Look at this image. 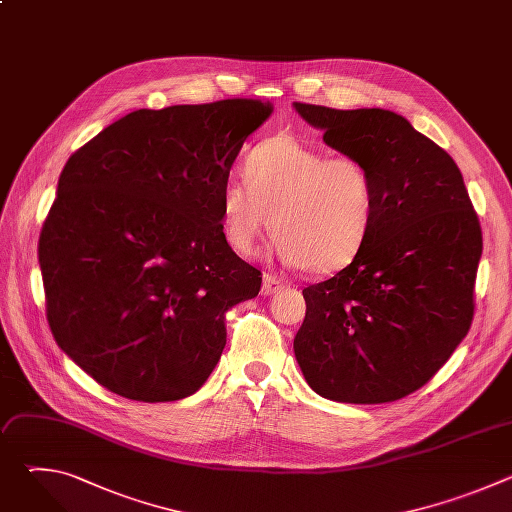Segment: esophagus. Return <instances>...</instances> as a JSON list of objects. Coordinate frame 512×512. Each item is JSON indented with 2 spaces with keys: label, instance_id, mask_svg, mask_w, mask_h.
Returning <instances> with one entry per match:
<instances>
[{
  "label": "esophagus",
  "instance_id": "1",
  "mask_svg": "<svg viewBox=\"0 0 512 512\" xmlns=\"http://www.w3.org/2000/svg\"><path fill=\"white\" fill-rule=\"evenodd\" d=\"M283 287V279L271 273H263V285H261V294L263 296H273L277 291H281Z\"/></svg>",
  "mask_w": 512,
  "mask_h": 512
}]
</instances>
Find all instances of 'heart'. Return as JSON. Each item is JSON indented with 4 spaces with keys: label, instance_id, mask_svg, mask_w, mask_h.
<instances>
[{
    "label": "heart",
    "instance_id": "b5f03b06",
    "mask_svg": "<svg viewBox=\"0 0 512 512\" xmlns=\"http://www.w3.org/2000/svg\"><path fill=\"white\" fill-rule=\"evenodd\" d=\"M245 180L229 182L221 196L223 237L243 257L253 255L269 229L283 263L332 275L356 259L371 235L377 194L360 158L332 156L281 133L251 150Z\"/></svg>",
    "mask_w": 512,
    "mask_h": 512
}]
</instances>
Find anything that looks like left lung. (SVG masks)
<instances>
[{"instance_id":"1","label":"left lung","mask_w":512,"mask_h":512,"mask_svg":"<svg viewBox=\"0 0 512 512\" xmlns=\"http://www.w3.org/2000/svg\"><path fill=\"white\" fill-rule=\"evenodd\" d=\"M375 180L367 243L304 289L294 352L308 385L340 403H389L423 387L470 330L482 231L456 162L387 109L294 103Z\"/></svg>"}]
</instances>
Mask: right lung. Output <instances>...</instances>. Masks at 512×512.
Here are the masks:
<instances>
[{
    "label": "right lung",
    "mask_w": 512,
    "mask_h": 512,
    "mask_svg": "<svg viewBox=\"0 0 512 512\" xmlns=\"http://www.w3.org/2000/svg\"><path fill=\"white\" fill-rule=\"evenodd\" d=\"M271 111L257 99L139 109L68 158L38 247L46 318L105 389L178 401L216 367L225 314L261 287L223 237L221 196Z\"/></svg>",
    "instance_id": "1"
}]
</instances>
